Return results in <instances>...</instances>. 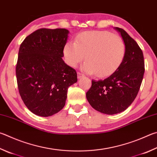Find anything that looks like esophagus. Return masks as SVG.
<instances>
[{
  "label": "esophagus",
  "mask_w": 157,
  "mask_h": 157,
  "mask_svg": "<svg viewBox=\"0 0 157 157\" xmlns=\"http://www.w3.org/2000/svg\"><path fill=\"white\" fill-rule=\"evenodd\" d=\"M84 75L82 73H79V72L78 73V79H80L81 78H82V77H84Z\"/></svg>",
  "instance_id": "1"
}]
</instances>
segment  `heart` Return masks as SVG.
<instances>
[{"mask_svg":"<svg viewBox=\"0 0 157 157\" xmlns=\"http://www.w3.org/2000/svg\"><path fill=\"white\" fill-rule=\"evenodd\" d=\"M126 53V46L120 37L105 31H84L75 42L68 41L64 47L67 63L76 67L83 60L82 69L88 74L105 78L120 66Z\"/></svg>","mask_w":157,"mask_h":157,"instance_id":"b5f03b06","label":"heart"}]
</instances>
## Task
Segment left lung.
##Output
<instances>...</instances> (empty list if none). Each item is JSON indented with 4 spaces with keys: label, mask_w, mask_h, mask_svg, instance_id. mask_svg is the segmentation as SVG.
I'll list each match as a JSON object with an SVG mask.
<instances>
[{
    "label": "left lung",
    "mask_w": 157,
    "mask_h": 157,
    "mask_svg": "<svg viewBox=\"0 0 157 157\" xmlns=\"http://www.w3.org/2000/svg\"><path fill=\"white\" fill-rule=\"evenodd\" d=\"M126 46V53L120 66L108 78L92 80L86 98L94 109L107 115L121 113L135 100L145 71L142 50L123 29L115 27Z\"/></svg>",
    "instance_id": "left-lung-1"
}]
</instances>
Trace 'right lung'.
I'll return each mask as SVG.
<instances>
[{
    "label": "right lung",
    "mask_w": 157,
    "mask_h": 157,
    "mask_svg": "<svg viewBox=\"0 0 157 157\" xmlns=\"http://www.w3.org/2000/svg\"><path fill=\"white\" fill-rule=\"evenodd\" d=\"M69 33L66 29H40L20 46L16 67L19 93L36 115L49 117L61 110L68 88L78 81L76 71L62 58Z\"/></svg>",
    "instance_id": "obj_1"
}]
</instances>
